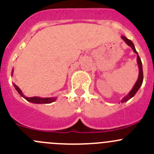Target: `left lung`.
Listing matches in <instances>:
<instances>
[{
    "label": "left lung",
    "mask_w": 154,
    "mask_h": 154,
    "mask_svg": "<svg viewBox=\"0 0 154 154\" xmlns=\"http://www.w3.org/2000/svg\"><path fill=\"white\" fill-rule=\"evenodd\" d=\"M121 38L123 40V41H125V43H126V44H127L128 46H129V47H130L132 49V50H133L134 53H135V54H137V63H138V71H139V73H138V80H137L136 83H135L134 86L132 87V90H131L130 92L128 93V95H126V96H125L124 98H123V99L121 100V103H124V102H126V101H129L130 98H132V97H133L134 95L136 94V92H138V89H140V87H141V85H142L143 79H144V77H143L142 63H141V59H140L139 56H138V53H137L136 50H135V46H134V44L132 42V41H130V40H129L128 38H126L125 36H122Z\"/></svg>",
    "instance_id": "1"
}]
</instances>
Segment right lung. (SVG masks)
Returning a JSON list of instances; mask_svg holds the SVG:
<instances>
[{
	"instance_id": "1",
	"label": "right lung",
	"mask_w": 154,
	"mask_h": 154,
	"mask_svg": "<svg viewBox=\"0 0 154 154\" xmlns=\"http://www.w3.org/2000/svg\"><path fill=\"white\" fill-rule=\"evenodd\" d=\"M13 74V69L12 70V75ZM13 86L15 87V89H16L18 92H19V95L22 97H23L25 99H26L27 101H29V102L34 103V104H50V103L54 102L57 98L56 97H51V98H41V97L38 96H34V97H26L25 95H24V94L22 93V90L16 86L15 83H13Z\"/></svg>"
}]
</instances>
